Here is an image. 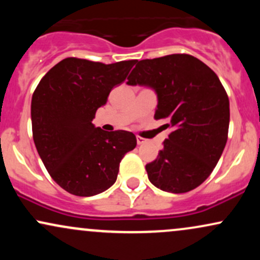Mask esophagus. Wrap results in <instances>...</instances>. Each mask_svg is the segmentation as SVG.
Segmentation results:
<instances>
[{
    "label": "esophagus",
    "mask_w": 260,
    "mask_h": 260,
    "mask_svg": "<svg viewBox=\"0 0 260 260\" xmlns=\"http://www.w3.org/2000/svg\"><path fill=\"white\" fill-rule=\"evenodd\" d=\"M137 143H138V145H142L145 143V139L142 138V137H137Z\"/></svg>",
    "instance_id": "34e87169"
}]
</instances>
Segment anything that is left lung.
Returning <instances> with one entry per match:
<instances>
[{"label": "left lung", "instance_id": "8db88e82", "mask_svg": "<svg viewBox=\"0 0 260 260\" xmlns=\"http://www.w3.org/2000/svg\"><path fill=\"white\" fill-rule=\"evenodd\" d=\"M136 63L127 84L153 89L155 120L166 118L164 126L171 129L156 159L145 166L149 181L165 192H189L213 172L228 142V94L215 72L190 55Z\"/></svg>", "mask_w": 260, "mask_h": 260}]
</instances>
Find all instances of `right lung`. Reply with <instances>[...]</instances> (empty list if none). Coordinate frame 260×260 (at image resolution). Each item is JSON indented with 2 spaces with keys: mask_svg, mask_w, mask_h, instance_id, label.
Masks as SVG:
<instances>
[{
  "mask_svg": "<svg viewBox=\"0 0 260 260\" xmlns=\"http://www.w3.org/2000/svg\"><path fill=\"white\" fill-rule=\"evenodd\" d=\"M136 62L64 58L45 74L32 94L35 147L53 181L71 194L91 197L109 189L122 157L136 148L132 132H106L92 124L96 110Z\"/></svg>",
  "mask_w": 260,
  "mask_h": 260,
  "instance_id": "add662e5",
  "label": "right lung"
}]
</instances>
